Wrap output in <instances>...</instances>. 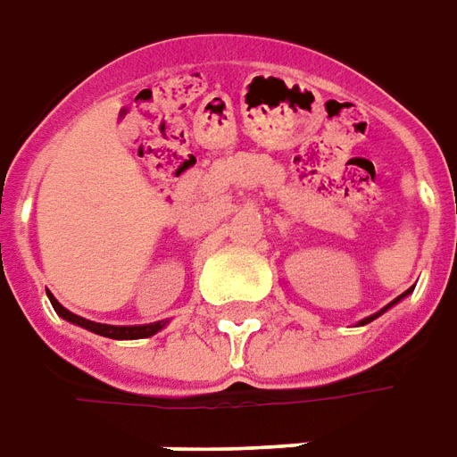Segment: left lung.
Segmentation results:
<instances>
[{"label":"left lung","instance_id":"8db88e82","mask_svg":"<svg viewBox=\"0 0 457 457\" xmlns=\"http://www.w3.org/2000/svg\"><path fill=\"white\" fill-rule=\"evenodd\" d=\"M401 297H403V295H401ZM394 303H396V300H394ZM394 303H391V305H394ZM391 305H386V307H384V310H389ZM384 310H381V312H384ZM381 312H377V315L367 317V320H361V325H367V322H371V320H374V317H378V315H381Z\"/></svg>","mask_w":457,"mask_h":457}]
</instances>
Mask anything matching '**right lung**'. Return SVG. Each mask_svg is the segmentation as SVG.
Returning <instances> with one entry per match:
<instances>
[{
    "mask_svg": "<svg viewBox=\"0 0 457 457\" xmlns=\"http://www.w3.org/2000/svg\"><path fill=\"white\" fill-rule=\"evenodd\" d=\"M51 305L56 310L58 315L68 320V322H73V325L86 327L90 332H96V335H103V337L110 339H142V337H152L154 332H160L164 322H154V325H142V327H115V325H100V322H90L86 317L73 315V312H68L66 307L56 303L54 297H51Z\"/></svg>",
    "mask_w": 457,
    "mask_h": 457,
    "instance_id": "add662e5",
    "label": "right lung"
}]
</instances>
